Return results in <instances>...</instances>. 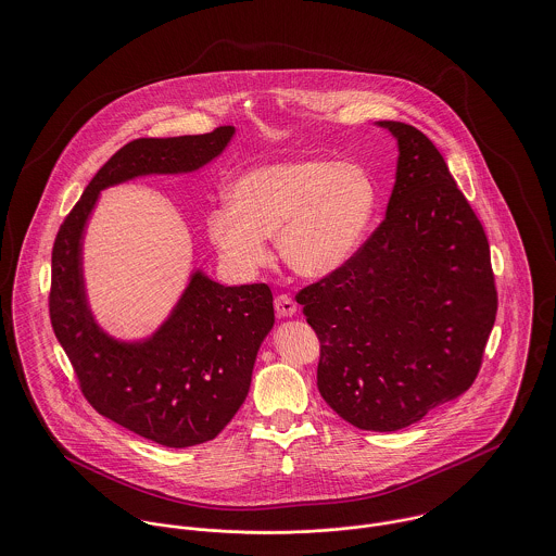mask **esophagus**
<instances>
[{"instance_id":"34e87169","label":"esophagus","mask_w":556,"mask_h":556,"mask_svg":"<svg viewBox=\"0 0 556 556\" xmlns=\"http://www.w3.org/2000/svg\"><path fill=\"white\" fill-rule=\"evenodd\" d=\"M274 308H276L278 317H293L298 313V304L293 302L291 295H278L274 300Z\"/></svg>"}]
</instances>
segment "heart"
<instances>
[{
    "label": "heart",
    "mask_w": 556,
    "mask_h": 556,
    "mask_svg": "<svg viewBox=\"0 0 556 556\" xmlns=\"http://www.w3.org/2000/svg\"><path fill=\"white\" fill-rule=\"evenodd\" d=\"M377 199L372 175L357 162L280 160L239 175L229 205L207 212L205 231L223 261L241 274L267 263L265 239L274 238L291 271L323 278L355 254Z\"/></svg>",
    "instance_id": "obj_1"
}]
</instances>
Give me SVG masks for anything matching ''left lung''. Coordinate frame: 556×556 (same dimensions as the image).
Masks as SVG:
<instances>
[{
	"mask_svg": "<svg viewBox=\"0 0 556 556\" xmlns=\"http://www.w3.org/2000/svg\"><path fill=\"white\" fill-rule=\"evenodd\" d=\"M397 141L386 220L336 271L298 293L317 331L318 392L349 424L394 432L476 381L496 317L490 245L441 152Z\"/></svg>",
	"mask_w": 556,
	"mask_h": 556,
	"instance_id": "1",
	"label": "left lung"
}]
</instances>
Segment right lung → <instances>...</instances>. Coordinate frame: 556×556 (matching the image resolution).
I'll use <instances>...</instances> for the list:
<instances>
[{"label":"right lung","instance_id":"right-lung-1","mask_svg":"<svg viewBox=\"0 0 556 556\" xmlns=\"http://www.w3.org/2000/svg\"><path fill=\"white\" fill-rule=\"evenodd\" d=\"M236 135L137 139L93 175L58 231L49 313L80 392L111 421L164 447L212 441L248 396L261 342L274 327L267 285L225 287L201 269L159 329L143 340L109 336L91 315L83 278V236L104 188L143 175L192 173L218 159Z\"/></svg>","mask_w":556,"mask_h":556}]
</instances>
